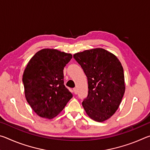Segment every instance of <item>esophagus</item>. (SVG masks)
Returning a JSON list of instances; mask_svg holds the SVG:
<instances>
[{"label":"esophagus","mask_w":150,"mask_h":150,"mask_svg":"<svg viewBox=\"0 0 150 150\" xmlns=\"http://www.w3.org/2000/svg\"><path fill=\"white\" fill-rule=\"evenodd\" d=\"M73 93H74L75 94H77V88H74L73 89Z\"/></svg>","instance_id":"34e87169"}]
</instances>
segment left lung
Returning a JSON list of instances; mask_svg holds the SVG:
<instances>
[{
  "label": "left lung",
  "mask_w": 150,
  "mask_h": 150,
  "mask_svg": "<svg viewBox=\"0 0 150 150\" xmlns=\"http://www.w3.org/2000/svg\"><path fill=\"white\" fill-rule=\"evenodd\" d=\"M88 80V95L82 105L96 122L105 121L117 110L125 92L123 67L112 53L103 48L73 55Z\"/></svg>",
  "instance_id": "left-lung-1"
}]
</instances>
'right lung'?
I'll use <instances>...</instances> for the list:
<instances>
[{
	"instance_id": "right-lung-1",
	"label": "right lung",
	"mask_w": 150,
	"mask_h": 150,
	"mask_svg": "<svg viewBox=\"0 0 150 150\" xmlns=\"http://www.w3.org/2000/svg\"><path fill=\"white\" fill-rule=\"evenodd\" d=\"M71 58V54L43 49L28 63L22 77L25 96L40 117L54 118L73 97L63 81V69Z\"/></svg>"
}]
</instances>
